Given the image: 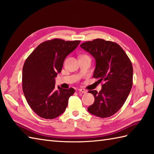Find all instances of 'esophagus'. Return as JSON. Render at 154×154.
I'll use <instances>...</instances> for the list:
<instances>
[{"mask_svg":"<svg viewBox=\"0 0 154 154\" xmlns=\"http://www.w3.org/2000/svg\"><path fill=\"white\" fill-rule=\"evenodd\" d=\"M78 91L81 93H87V91L85 89H78Z\"/></svg>","mask_w":154,"mask_h":154,"instance_id":"1","label":"esophagus"}]
</instances>
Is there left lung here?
<instances>
[{
    "instance_id": "8db88e82",
    "label": "left lung",
    "mask_w": 154,
    "mask_h": 154,
    "mask_svg": "<svg viewBox=\"0 0 154 154\" xmlns=\"http://www.w3.org/2000/svg\"><path fill=\"white\" fill-rule=\"evenodd\" d=\"M80 46L93 55L96 61L93 77L104 81L100 92L89 91L94 97L88 111L94 116L107 118L116 113L131 91L133 67L131 61L120 45L110 41L95 39Z\"/></svg>"
}]
</instances>
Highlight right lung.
Here are the masks:
<instances>
[{
	"mask_svg": "<svg viewBox=\"0 0 154 154\" xmlns=\"http://www.w3.org/2000/svg\"><path fill=\"white\" fill-rule=\"evenodd\" d=\"M81 41L53 39L40 44L29 55L22 69V90L34 112L43 119H54L64 112L75 90L55 87L65 59Z\"/></svg>",
	"mask_w": 154,
	"mask_h": 154,
	"instance_id": "1",
	"label": "right lung"
}]
</instances>
